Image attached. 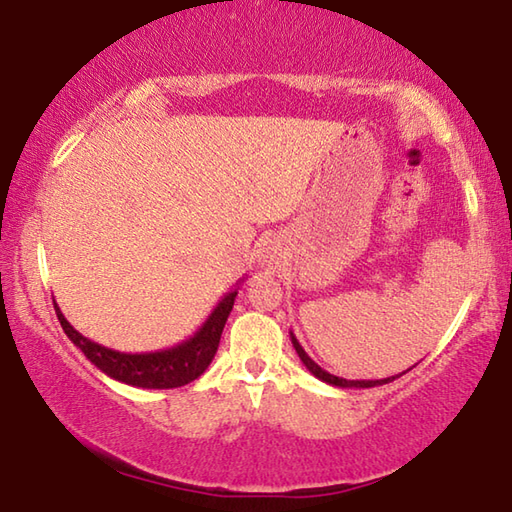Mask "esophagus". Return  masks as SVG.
Here are the masks:
<instances>
[{
    "label": "esophagus",
    "instance_id": "1",
    "mask_svg": "<svg viewBox=\"0 0 512 512\" xmlns=\"http://www.w3.org/2000/svg\"><path fill=\"white\" fill-rule=\"evenodd\" d=\"M266 253H268V257H273V255L277 253V248H275V246H268V250H266Z\"/></svg>",
    "mask_w": 512,
    "mask_h": 512
}]
</instances>
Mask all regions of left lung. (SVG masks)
Wrapping results in <instances>:
<instances>
[{
	"mask_svg": "<svg viewBox=\"0 0 512 512\" xmlns=\"http://www.w3.org/2000/svg\"><path fill=\"white\" fill-rule=\"evenodd\" d=\"M290 341H292V347H295L297 350V354H299V358H301V363L308 367V372L312 374V376H317L319 380H323V383H328V385H334V387H356V389H365V387H378V385H387V383H391V380H396V378H400L402 374H396V376H389V378H380V380H347V378H339V376H334V374H330V372H325V369H321L317 363L312 361V358L306 354V350H303L301 347V343L297 341V336L290 332ZM411 369V367H409ZM407 369V372H409Z\"/></svg>",
	"mask_w": 512,
	"mask_h": 512,
	"instance_id": "8db88e82",
	"label": "left lung"
}]
</instances>
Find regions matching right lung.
Segmentation results:
<instances>
[{
    "mask_svg": "<svg viewBox=\"0 0 512 512\" xmlns=\"http://www.w3.org/2000/svg\"><path fill=\"white\" fill-rule=\"evenodd\" d=\"M242 284V281H239ZM239 284L226 292L222 301L217 303L209 319L202 323V328L195 332L191 339L182 341L169 350L147 352V354H125L110 350V347L90 341L88 336L76 332L68 319L63 317L61 308L54 301V312H57L59 323L68 339L79 347V350L90 358V363L101 369L114 380H121L125 385L143 387V389H173L189 385L191 380L204 374V369L211 365L213 356L220 345V336L226 325L228 314L233 310Z\"/></svg>",
    "mask_w": 512,
    "mask_h": 512,
    "instance_id": "right-lung-1",
    "label": "right lung"
}]
</instances>
